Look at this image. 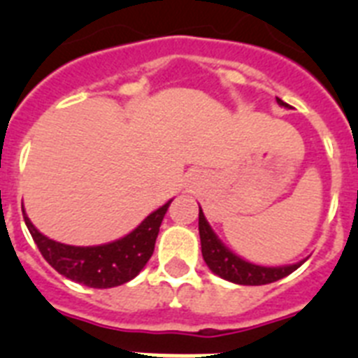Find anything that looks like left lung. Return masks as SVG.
<instances>
[{
	"label": "left lung",
	"mask_w": 358,
	"mask_h": 358,
	"mask_svg": "<svg viewBox=\"0 0 358 358\" xmlns=\"http://www.w3.org/2000/svg\"><path fill=\"white\" fill-rule=\"evenodd\" d=\"M276 102L283 107H289V103L283 102L281 98H276ZM199 235H201L202 258L211 268V273L238 285H267V283L289 276L297 267L305 264V260H301L292 265H283V267H264V265H255L251 262L242 260L218 240L202 213L201 206H199Z\"/></svg>",
	"instance_id": "obj_1"
}]
</instances>
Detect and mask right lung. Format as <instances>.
I'll return each mask as SVG.
<instances>
[{
	"label": "right lung",
	"instance_id": "1",
	"mask_svg": "<svg viewBox=\"0 0 358 358\" xmlns=\"http://www.w3.org/2000/svg\"><path fill=\"white\" fill-rule=\"evenodd\" d=\"M170 202L172 201L157 208L156 211H152L140 226L123 238L102 243V245H91V248H78V245L55 242L44 236L30 222L24 210L23 217L41 255L57 273L85 287L110 289V287L123 285L138 276L145 264L150 260L159 226Z\"/></svg>",
	"mask_w": 358,
	"mask_h": 358
}]
</instances>
